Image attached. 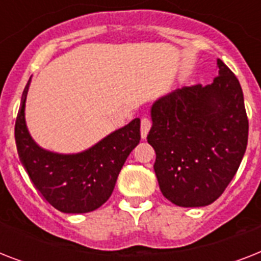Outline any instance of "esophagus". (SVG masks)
Here are the masks:
<instances>
[{
	"label": "esophagus",
	"instance_id": "1",
	"mask_svg": "<svg viewBox=\"0 0 261 261\" xmlns=\"http://www.w3.org/2000/svg\"><path fill=\"white\" fill-rule=\"evenodd\" d=\"M150 127H151L150 119L142 118V120H141V137H142L143 139L146 138L147 134H149V130H150Z\"/></svg>",
	"mask_w": 261,
	"mask_h": 261
}]
</instances>
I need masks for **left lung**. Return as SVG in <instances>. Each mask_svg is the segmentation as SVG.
Wrapping results in <instances>:
<instances>
[{"label": "left lung", "instance_id": "obj_1", "mask_svg": "<svg viewBox=\"0 0 261 261\" xmlns=\"http://www.w3.org/2000/svg\"><path fill=\"white\" fill-rule=\"evenodd\" d=\"M210 85L182 87L153 102L147 142L155 151L160 190L180 207L208 206L239 169L248 118L239 80L217 59Z\"/></svg>", "mask_w": 261, "mask_h": 261}]
</instances>
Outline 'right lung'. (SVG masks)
<instances>
[{"label": "right lung", "instance_id": "1", "mask_svg": "<svg viewBox=\"0 0 261 261\" xmlns=\"http://www.w3.org/2000/svg\"><path fill=\"white\" fill-rule=\"evenodd\" d=\"M31 79L22 92L14 138L22 167L36 190L57 210L89 213L110 199L119 172L141 141V120L133 119L87 150L62 154L43 149L31 137L25 122V100Z\"/></svg>", "mask_w": 261, "mask_h": 261}]
</instances>
